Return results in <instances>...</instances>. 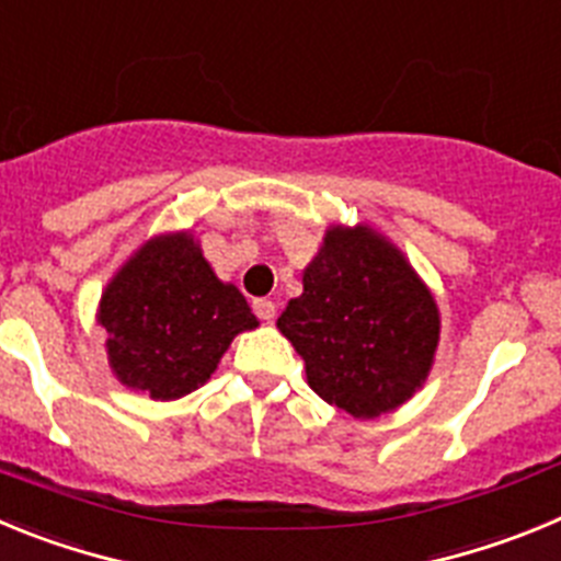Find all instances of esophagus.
<instances>
[{
  "mask_svg": "<svg viewBox=\"0 0 561 561\" xmlns=\"http://www.w3.org/2000/svg\"><path fill=\"white\" fill-rule=\"evenodd\" d=\"M254 312L262 318V321H274L276 305L271 299H256L254 301Z\"/></svg>",
  "mask_w": 561,
  "mask_h": 561,
  "instance_id": "1",
  "label": "esophagus"
}]
</instances>
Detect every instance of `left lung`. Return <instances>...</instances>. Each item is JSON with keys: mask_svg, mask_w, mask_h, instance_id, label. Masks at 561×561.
I'll list each match as a JSON object with an SVG mask.
<instances>
[{"mask_svg": "<svg viewBox=\"0 0 561 561\" xmlns=\"http://www.w3.org/2000/svg\"><path fill=\"white\" fill-rule=\"evenodd\" d=\"M301 282L276 327L312 391L355 419L411 400L431 375L442 321L402 251L368 226H332Z\"/></svg>", "mask_w": 561, "mask_h": 561, "instance_id": "8db88e82", "label": "left lung"}]
</instances>
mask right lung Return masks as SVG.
Instances as JSON below:
<instances>
[{
  "mask_svg": "<svg viewBox=\"0 0 561 561\" xmlns=\"http://www.w3.org/2000/svg\"><path fill=\"white\" fill-rule=\"evenodd\" d=\"M98 324L111 371L153 400H179L218 368L234 335L260 321L234 285L220 282L190 231L136 251L100 299Z\"/></svg>",
  "mask_w": 561,
  "mask_h": 561,
  "instance_id": "1",
  "label": "right lung"
}]
</instances>
